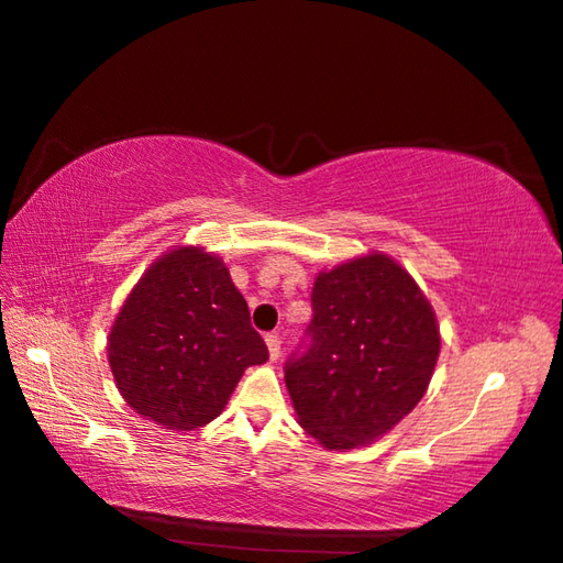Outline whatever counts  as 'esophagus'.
<instances>
[{
	"label": "esophagus",
	"instance_id": "esophagus-1",
	"mask_svg": "<svg viewBox=\"0 0 563 563\" xmlns=\"http://www.w3.org/2000/svg\"><path fill=\"white\" fill-rule=\"evenodd\" d=\"M266 345H268V355H271V361L275 363L280 357V336L278 333H268L266 336Z\"/></svg>",
	"mask_w": 563,
	"mask_h": 563
}]
</instances>
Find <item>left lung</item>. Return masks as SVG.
<instances>
[{
    "instance_id": "obj_1",
    "label": "left lung",
    "mask_w": 563,
    "mask_h": 563,
    "mask_svg": "<svg viewBox=\"0 0 563 563\" xmlns=\"http://www.w3.org/2000/svg\"><path fill=\"white\" fill-rule=\"evenodd\" d=\"M309 345L285 367L300 423L321 448L353 450L387 435L423 399L440 327L423 290L382 251L319 271Z\"/></svg>"
}]
</instances>
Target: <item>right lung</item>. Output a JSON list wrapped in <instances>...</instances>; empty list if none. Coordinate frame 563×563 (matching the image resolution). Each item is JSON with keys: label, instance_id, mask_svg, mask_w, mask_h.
<instances>
[{"label": "right lung", "instance_id": "add662e5", "mask_svg": "<svg viewBox=\"0 0 563 563\" xmlns=\"http://www.w3.org/2000/svg\"><path fill=\"white\" fill-rule=\"evenodd\" d=\"M106 351L130 409L172 433L208 426L244 369L268 361L230 268L188 244L142 273L113 319Z\"/></svg>", "mask_w": 563, "mask_h": 563}]
</instances>
